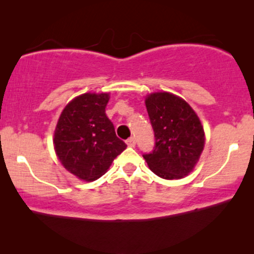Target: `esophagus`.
<instances>
[{
    "label": "esophagus",
    "mask_w": 254,
    "mask_h": 254,
    "mask_svg": "<svg viewBox=\"0 0 254 254\" xmlns=\"http://www.w3.org/2000/svg\"><path fill=\"white\" fill-rule=\"evenodd\" d=\"M126 142L128 147H135V144H136V140H135V137H129Z\"/></svg>",
    "instance_id": "34e87169"
}]
</instances>
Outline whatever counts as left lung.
I'll return each instance as SVG.
<instances>
[{"label":"left lung","instance_id":"8db88e82","mask_svg":"<svg viewBox=\"0 0 254 254\" xmlns=\"http://www.w3.org/2000/svg\"><path fill=\"white\" fill-rule=\"evenodd\" d=\"M145 106L155 133L154 150L143 155L149 169L163 179L187 176L204 147L199 117L185 100L169 92L150 93Z\"/></svg>","mask_w":254,"mask_h":254}]
</instances>
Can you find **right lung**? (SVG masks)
Returning <instances> with one entry per match:
<instances>
[{
  "mask_svg": "<svg viewBox=\"0 0 254 254\" xmlns=\"http://www.w3.org/2000/svg\"><path fill=\"white\" fill-rule=\"evenodd\" d=\"M109 93H83L67 104L54 131V149L61 164L85 182L105 173L126 143L106 117Z\"/></svg>",
  "mask_w": 254,
  "mask_h": 254,
  "instance_id": "1",
  "label": "right lung"
}]
</instances>
